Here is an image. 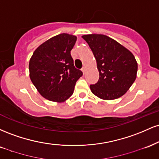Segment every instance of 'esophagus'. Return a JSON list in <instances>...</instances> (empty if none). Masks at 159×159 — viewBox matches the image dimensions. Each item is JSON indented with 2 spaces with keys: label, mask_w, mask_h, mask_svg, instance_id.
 Returning a JSON list of instances; mask_svg holds the SVG:
<instances>
[{
  "label": "esophagus",
  "mask_w": 159,
  "mask_h": 159,
  "mask_svg": "<svg viewBox=\"0 0 159 159\" xmlns=\"http://www.w3.org/2000/svg\"><path fill=\"white\" fill-rule=\"evenodd\" d=\"M81 70H82V72H83V73H84V74H85V72H86V70H87V69H86V67L84 66L83 68H82Z\"/></svg>",
  "instance_id": "34e87169"
}]
</instances>
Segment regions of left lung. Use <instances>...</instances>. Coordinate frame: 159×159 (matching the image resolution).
Returning a JSON list of instances; mask_svg holds the SVG:
<instances>
[{"mask_svg": "<svg viewBox=\"0 0 159 159\" xmlns=\"http://www.w3.org/2000/svg\"><path fill=\"white\" fill-rule=\"evenodd\" d=\"M96 60L99 79L90 85L92 93L104 100L121 97L135 81L138 63L133 54L116 40L103 34L82 36Z\"/></svg>", "mask_w": 159, "mask_h": 159, "instance_id": "left-lung-1", "label": "left lung"}]
</instances>
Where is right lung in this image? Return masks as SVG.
<instances>
[{
    "label": "right lung",
    "mask_w": 159,
    "mask_h": 159,
    "mask_svg": "<svg viewBox=\"0 0 159 159\" xmlns=\"http://www.w3.org/2000/svg\"><path fill=\"white\" fill-rule=\"evenodd\" d=\"M77 37L61 34L34 51L29 62L30 78L42 96L63 102L73 94L76 81L83 75L74 66L70 52Z\"/></svg>",
    "instance_id": "right-lung-1"
}]
</instances>
